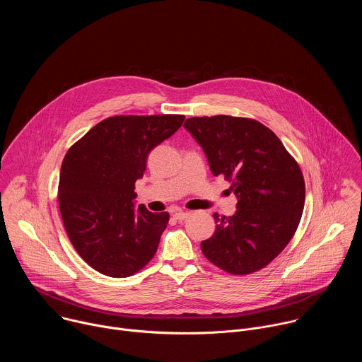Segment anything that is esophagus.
Here are the masks:
<instances>
[{
  "mask_svg": "<svg viewBox=\"0 0 362 362\" xmlns=\"http://www.w3.org/2000/svg\"><path fill=\"white\" fill-rule=\"evenodd\" d=\"M173 216H175L177 221H185V219H187V218L190 216V214H189V212H185V211H176V212L173 214Z\"/></svg>",
  "mask_w": 362,
  "mask_h": 362,
  "instance_id": "34e87169",
  "label": "esophagus"
}]
</instances>
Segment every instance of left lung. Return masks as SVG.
<instances>
[{"label": "left lung", "instance_id": "left-lung-1", "mask_svg": "<svg viewBox=\"0 0 362 362\" xmlns=\"http://www.w3.org/2000/svg\"><path fill=\"white\" fill-rule=\"evenodd\" d=\"M185 129L203 148L214 176L232 180L236 212L219 218L203 255L221 269L246 275L267 267L292 239L305 204L298 163L262 123L232 117H192Z\"/></svg>", "mask_w": 362, "mask_h": 362}]
</instances>
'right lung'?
<instances>
[{
  "label": "right lung",
  "instance_id": "add662e5",
  "mask_svg": "<svg viewBox=\"0 0 362 362\" xmlns=\"http://www.w3.org/2000/svg\"><path fill=\"white\" fill-rule=\"evenodd\" d=\"M185 116H115L70 147L62 165L59 202L67 235L97 272L124 278L154 256L169 214L136 208V180L148 153L173 136Z\"/></svg>",
  "mask_w": 362,
  "mask_h": 362
}]
</instances>
